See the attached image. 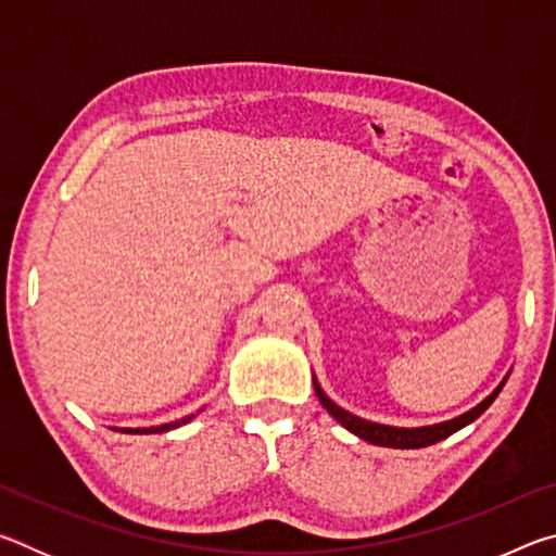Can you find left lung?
Listing matches in <instances>:
<instances>
[{
    "mask_svg": "<svg viewBox=\"0 0 556 556\" xmlns=\"http://www.w3.org/2000/svg\"><path fill=\"white\" fill-rule=\"evenodd\" d=\"M510 378V372L505 375L503 382L497 384V388L488 394V397L476 404L473 409H468L464 414H458V417L448 419V421H441V425H431V427H414V429H404V427H390V425H378V421H368L363 417H355V414L345 412L343 407H338V404L328 397V394L321 390V384L314 378V390H316V397L318 402L324 404L326 412L331 414V417L338 421V425L345 427L348 431H353L355 437H361L365 441H370L375 446H388V448H425L437 444V441H444L446 437L456 434L458 429L468 427L470 421H476L481 414L491 407L495 402L497 394H501L503 384Z\"/></svg>",
    "mask_w": 556,
    "mask_h": 556,
    "instance_id": "1",
    "label": "left lung"
}]
</instances>
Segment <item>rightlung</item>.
<instances>
[{"instance_id":"obj_1","label":"right lung","mask_w":556,"mask_h":556,"mask_svg":"<svg viewBox=\"0 0 556 556\" xmlns=\"http://www.w3.org/2000/svg\"><path fill=\"white\" fill-rule=\"evenodd\" d=\"M195 417V414H188L184 419H176V421H168V425H159V427H142V429H129V427H122L115 431H125V434H162V431H172L181 425H188Z\"/></svg>"}]
</instances>
